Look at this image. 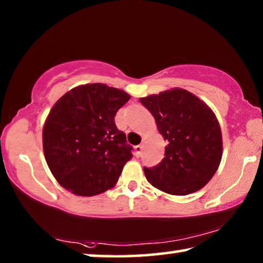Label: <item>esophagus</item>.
I'll use <instances>...</instances> for the list:
<instances>
[{
    "instance_id": "34e87169",
    "label": "esophagus",
    "mask_w": 263,
    "mask_h": 263,
    "mask_svg": "<svg viewBox=\"0 0 263 263\" xmlns=\"http://www.w3.org/2000/svg\"><path fill=\"white\" fill-rule=\"evenodd\" d=\"M135 149H136V157H138L139 158L140 155H141V151H142V146L141 145H137L136 147H135Z\"/></svg>"
}]
</instances>
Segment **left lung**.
Instances as JSON below:
<instances>
[{
    "mask_svg": "<svg viewBox=\"0 0 263 263\" xmlns=\"http://www.w3.org/2000/svg\"><path fill=\"white\" fill-rule=\"evenodd\" d=\"M139 101L153 115L160 135L167 141L162 161L144 168L146 179L169 195L184 196L202 189L221 161V130L215 112L182 88Z\"/></svg>",
    "mask_w": 263,
    "mask_h": 263,
    "instance_id": "1",
    "label": "left lung"
}]
</instances>
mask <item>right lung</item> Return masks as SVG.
I'll use <instances>...</instances> for the list:
<instances>
[{
  "label": "right lung",
  "instance_id": "obj_1",
  "mask_svg": "<svg viewBox=\"0 0 263 263\" xmlns=\"http://www.w3.org/2000/svg\"><path fill=\"white\" fill-rule=\"evenodd\" d=\"M130 99L122 89L88 83L70 89L53 105L43 127V149L66 190L89 197L117 183L133 155L115 116Z\"/></svg>",
  "mask_w": 263,
  "mask_h": 263
}]
</instances>
